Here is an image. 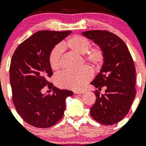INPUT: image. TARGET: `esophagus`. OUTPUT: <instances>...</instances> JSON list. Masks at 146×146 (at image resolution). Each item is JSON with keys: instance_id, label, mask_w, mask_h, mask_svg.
<instances>
[{"instance_id": "esophagus-1", "label": "esophagus", "mask_w": 146, "mask_h": 146, "mask_svg": "<svg viewBox=\"0 0 146 146\" xmlns=\"http://www.w3.org/2000/svg\"><path fill=\"white\" fill-rule=\"evenodd\" d=\"M74 93L75 94H83L84 93V90H79V91H75Z\"/></svg>"}]
</instances>
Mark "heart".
I'll use <instances>...</instances> for the list:
<instances>
[{
  "instance_id": "b5f03b06",
  "label": "heart",
  "mask_w": 146,
  "mask_h": 146,
  "mask_svg": "<svg viewBox=\"0 0 146 146\" xmlns=\"http://www.w3.org/2000/svg\"><path fill=\"white\" fill-rule=\"evenodd\" d=\"M90 47V42L83 36H74L63 42L60 46L52 48L48 56V62L53 71H58L61 66L62 49L68 48L78 55H84V60L92 67H100L103 62L104 53L100 47ZM93 73L89 68L84 67L76 71H66L60 73L56 78L58 86L73 90L82 89L91 80Z\"/></svg>"
}]
</instances>
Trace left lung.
<instances>
[{"label":"left lung","instance_id":"obj_1","mask_svg":"<svg viewBox=\"0 0 146 146\" xmlns=\"http://www.w3.org/2000/svg\"><path fill=\"white\" fill-rule=\"evenodd\" d=\"M102 50L103 64L90 84L105 94L95 92L96 100L90 108L92 117L104 125H113L128 114L136 95V73L131 55L120 38L107 31L82 33Z\"/></svg>","mask_w":146,"mask_h":146}]
</instances>
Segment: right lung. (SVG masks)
Listing matches in <instances>:
<instances>
[{
	"mask_svg": "<svg viewBox=\"0 0 146 146\" xmlns=\"http://www.w3.org/2000/svg\"><path fill=\"white\" fill-rule=\"evenodd\" d=\"M71 33L38 31L18 46L11 58L9 81L15 108L25 122L36 128L56 124L63 116L66 99L73 94L48 82L53 75L48 62L50 52ZM46 85L54 90L52 95L41 93Z\"/></svg>",
	"mask_w": 146,
	"mask_h": 146,
	"instance_id": "1",
	"label": "right lung"
}]
</instances>
